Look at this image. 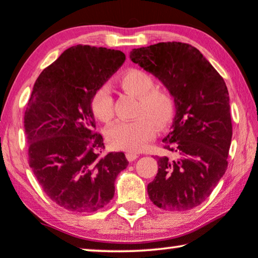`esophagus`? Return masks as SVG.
<instances>
[{"label":"esophagus","mask_w":258,"mask_h":258,"mask_svg":"<svg viewBox=\"0 0 258 258\" xmlns=\"http://www.w3.org/2000/svg\"><path fill=\"white\" fill-rule=\"evenodd\" d=\"M139 155L137 153H133V151H127V153H126V158H127L130 162H133L134 159H137Z\"/></svg>","instance_id":"1"}]
</instances>
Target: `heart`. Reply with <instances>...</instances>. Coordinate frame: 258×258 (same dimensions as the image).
I'll return each mask as SVG.
<instances>
[{"label": "heart", "instance_id": "1", "mask_svg": "<svg viewBox=\"0 0 258 258\" xmlns=\"http://www.w3.org/2000/svg\"><path fill=\"white\" fill-rule=\"evenodd\" d=\"M118 86L138 103L134 109L136 119L117 121L105 131L110 145L116 149L138 151L153 140L155 132L165 130L174 113V102L165 89L155 87V79L140 69H130L118 78ZM91 109L97 119L108 122L112 118V97L109 89L101 87L93 94Z\"/></svg>", "mask_w": 258, "mask_h": 258}]
</instances>
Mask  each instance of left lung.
<instances>
[{"label": "left lung", "instance_id": "1", "mask_svg": "<svg viewBox=\"0 0 258 258\" xmlns=\"http://www.w3.org/2000/svg\"><path fill=\"white\" fill-rule=\"evenodd\" d=\"M130 58L162 81L175 105L172 130L163 139L175 156H157L158 172L147 186L149 199L163 210L193 209L209 198L227 169L232 119L226 84L188 43L133 49Z\"/></svg>", "mask_w": 258, "mask_h": 258}]
</instances>
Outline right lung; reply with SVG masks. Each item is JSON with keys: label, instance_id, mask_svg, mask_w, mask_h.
Masks as SVG:
<instances>
[{"label": "right lung", "instance_id": "1", "mask_svg": "<svg viewBox=\"0 0 258 258\" xmlns=\"http://www.w3.org/2000/svg\"><path fill=\"white\" fill-rule=\"evenodd\" d=\"M125 60L120 50L77 44L40 73L24 127L28 163L48 198L78 214L100 210L114 195V180L128 165L124 153L101 156L94 132L93 94Z\"/></svg>", "mask_w": 258, "mask_h": 258}]
</instances>
